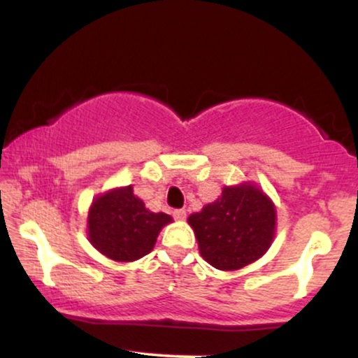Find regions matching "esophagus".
<instances>
[{
    "label": "esophagus",
    "instance_id": "1",
    "mask_svg": "<svg viewBox=\"0 0 358 358\" xmlns=\"http://www.w3.org/2000/svg\"><path fill=\"white\" fill-rule=\"evenodd\" d=\"M173 217L176 220H185L187 219V210L185 208H176V210H173Z\"/></svg>",
    "mask_w": 358,
    "mask_h": 358
}]
</instances>
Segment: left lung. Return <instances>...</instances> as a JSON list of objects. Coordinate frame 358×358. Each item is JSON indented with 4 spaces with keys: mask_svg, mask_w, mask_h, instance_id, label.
<instances>
[{
    "mask_svg": "<svg viewBox=\"0 0 358 358\" xmlns=\"http://www.w3.org/2000/svg\"><path fill=\"white\" fill-rule=\"evenodd\" d=\"M200 254L220 271H237L264 256L276 232V208L252 183L224 187L215 202L188 217Z\"/></svg>",
    "mask_w": 358,
    "mask_h": 358,
    "instance_id": "1",
    "label": "left lung"
}]
</instances>
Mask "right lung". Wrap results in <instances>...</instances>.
<instances>
[{
	"label": "right lung",
	"mask_w": 358,
	"mask_h": 358,
	"mask_svg": "<svg viewBox=\"0 0 358 358\" xmlns=\"http://www.w3.org/2000/svg\"><path fill=\"white\" fill-rule=\"evenodd\" d=\"M168 213H155L133 193V187L102 193L89 208L87 236L90 244L113 261L131 262L153 250L156 237L166 224Z\"/></svg>",
	"instance_id": "right-lung-1"
}]
</instances>
